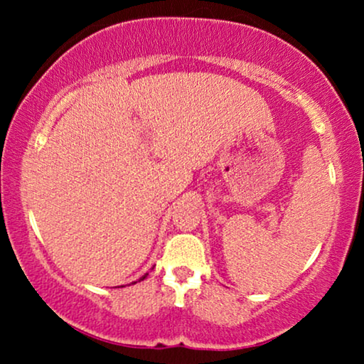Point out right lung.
<instances>
[{
	"mask_svg": "<svg viewBox=\"0 0 364 364\" xmlns=\"http://www.w3.org/2000/svg\"><path fill=\"white\" fill-rule=\"evenodd\" d=\"M144 278H146V275H144V277H142V278H141V280H144ZM134 283H137V282H134Z\"/></svg>",
	"mask_w": 364,
	"mask_h": 364,
	"instance_id": "obj_1",
	"label": "right lung"
}]
</instances>
